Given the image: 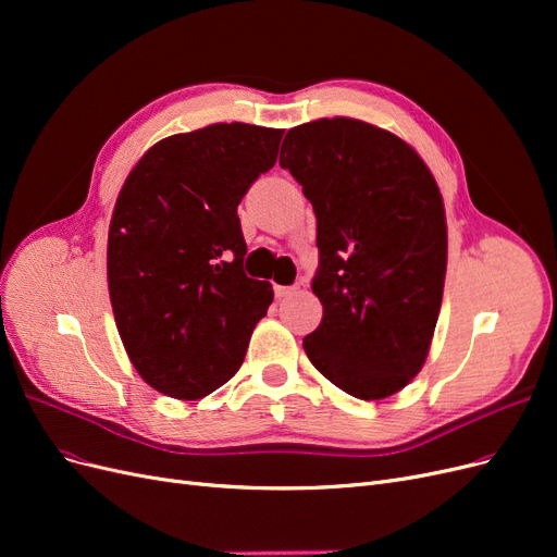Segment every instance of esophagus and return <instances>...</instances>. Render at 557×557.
I'll return each mask as SVG.
<instances>
[{
	"label": "esophagus",
	"instance_id": "1",
	"mask_svg": "<svg viewBox=\"0 0 557 557\" xmlns=\"http://www.w3.org/2000/svg\"><path fill=\"white\" fill-rule=\"evenodd\" d=\"M274 293H276V297H290L297 293V285H276Z\"/></svg>",
	"mask_w": 557,
	"mask_h": 557
}]
</instances>
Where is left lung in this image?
Wrapping results in <instances>:
<instances>
[{"label":"left lung","instance_id":"1","mask_svg":"<svg viewBox=\"0 0 557 557\" xmlns=\"http://www.w3.org/2000/svg\"><path fill=\"white\" fill-rule=\"evenodd\" d=\"M315 213L323 320L311 364L344 393L383 399L423 369L440 318L448 232L428 164L397 134L356 117L293 127L281 146Z\"/></svg>","mask_w":557,"mask_h":557}]
</instances>
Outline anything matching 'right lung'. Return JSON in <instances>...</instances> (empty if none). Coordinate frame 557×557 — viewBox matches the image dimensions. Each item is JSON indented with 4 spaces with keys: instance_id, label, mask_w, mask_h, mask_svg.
<instances>
[{
    "instance_id": "add662e5",
    "label": "right lung",
    "mask_w": 557,
    "mask_h": 557,
    "mask_svg": "<svg viewBox=\"0 0 557 557\" xmlns=\"http://www.w3.org/2000/svg\"><path fill=\"white\" fill-rule=\"evenodd\" d=\"M283 129L215 123L150 146L115 199L107 278L117 334L158 393L199 399L239 372L274 299L244 274L237 207Z\"/></svg>"
}]
</instances>
